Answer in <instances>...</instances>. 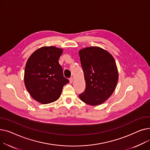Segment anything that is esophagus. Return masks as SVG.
I'll return each instance as SVG.
<instances>
[{
  "label": "esophagus",
  "mask_w": 150,
  "mask_h": 150,
  "mask_svg": "<svg viewBox=\"0 0 150 150\" xmlns=\"http://www.w3.org/2000/svg\"><path fill=\"white\" fill-rule=\"evenodd\" d=\"M73 80H74L73 78H69V83H72Z\"/></svg>",
  "instance_id": "esophagus-1"
}]
</instances>
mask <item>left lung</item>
<instances>
[{"label": "left lung", "instance_id": "8db88e82", "mask_svg": "<svg viewBox=\"0 0 150 150\" xmlns=\"http://www.w3.org/2000/svg\"><path fill=\"white\" fill-rule=\"evenodd\" d=\"M79 55L86 81L80 100L92 106L103 103L114 92L119 79L114 58L98 47L84 48Z\"/></svg>", "mask_w": 150, "mask_h": 150}]
</instances>
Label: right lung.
I'll list each match as a JSON object with an SVG mask.
<instances>
[{"label":"right lung","mask_w":150,"mask_h":150,"mask_svg":"<svg viewBox=\"0 0 150 150\" xmlns=\"http://www.w3.org/2000/svg\"><path fill=\"white\" fill-rule=\"evenodd\" d=\"M62 49L56 47H42L31 54L24 72V83L33 99L42 104L57 100L63 86L69 82L63 75L59 64Z\"/></svg>","instance_id":"right-lung-1"}]
</instances>
